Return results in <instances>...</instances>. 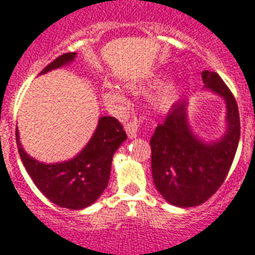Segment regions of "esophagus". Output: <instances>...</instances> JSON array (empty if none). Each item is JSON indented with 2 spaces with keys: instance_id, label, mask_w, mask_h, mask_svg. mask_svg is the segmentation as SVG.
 <instances>
[{
  "instance_id": "esophagus-1",
  "label": "esophagus",
  "mask_w": 255,
  "mask_h": 255,
  "mask_svg": "<svg viewBox=\"0 0 255 255\" xmlns=\"http://www.w3.org/2000/svg\"><path fill=\"white\" fill-rule=\"evenodd\" d=\"M126 132H127L129 139L136 137L137 136V123L136 122H129V123L126 124Z\"/></svg>"
}]
</instances>
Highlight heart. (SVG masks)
Wrapping results in <instances>:
<instances>
[{
	"label": "heart",
	"mask_w": 255,
	"mask_h": 255,
	"mask_svg": "<svg viewBox=\"0 0 255 255\" xmlns=\"http://www.w3.org/2000/svg\"><path fill=\"white\" fill-rule=\"evenodd\" d=\"M103 97H104V102L111 107H120L126 102L123 92L118 88H107L103 93ZM175 99H176V91L172 87H167L159 92L155 99V106L158 107L159 110H167L175 102Z\"/></svg>",
	"instance_id": "obj_1"
}]
</instances>
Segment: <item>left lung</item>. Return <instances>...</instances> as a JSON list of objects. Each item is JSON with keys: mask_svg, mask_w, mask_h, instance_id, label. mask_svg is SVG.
<instances>
[{"mask_svg": "<svg viewBox=\"0 0 255 255\" xmlns=\"http://www.w3.org/2000/svg\"><path fill=\"white\" fill-rule=\"evenodd\" d=\"M206 88L218 93L227 106V132L221 140L205 144L187 123V103L172 106L151 137V168L155 187L178 207L202 205L226 179L241 136L236 97L215 72L203 71Z\"/></svg>", "mask_w": 255, "mask_h": 255, "instance_id": "obj_1", "label": "left lung"}]
</instances>
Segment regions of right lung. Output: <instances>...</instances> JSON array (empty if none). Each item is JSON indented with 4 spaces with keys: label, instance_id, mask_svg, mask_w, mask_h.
Masks as SVG:
<instances>
[{
    "label": "right lung",
    "instance_id": "add662e5",
    "mask_svg": "<svg viewBox=\"0 0 255 255\" xmlns=\"http://www.w3.org/2000/svg\"><path fill=\"white\" fill-rule=\"evenodd\" d=\"M75 57V52L61 54L41 73L63 67ZM15 139L21 160L37 188L54 205L80 210L92 205L108 186L114 153L127 139V133L119 120L103 116L87 147L69 162L56 164L30 158L21 147L18 129H15Z\"/></svg>",
    "mask_w": 255,
    "mask_h": 255
}]
</instances>
